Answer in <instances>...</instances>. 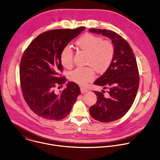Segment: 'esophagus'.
<instances>
[{
    "instance_id": "1",
    "label": "esophagus",
    "mask_w": 160,
    "mask_h": 160,
    "mask_svg": "<svg viewBox=\"0 0 160 160\" xmlns=\"http://www.w3.org/2000/svg\"><path fill=\"white\" fill-rule=\"evenodd\" d=\"M80 90H81V92H82V93H86V92H87L88 91V90L87 88H84V87H81V88H80Z\"/></svg>"
}]
</instances>
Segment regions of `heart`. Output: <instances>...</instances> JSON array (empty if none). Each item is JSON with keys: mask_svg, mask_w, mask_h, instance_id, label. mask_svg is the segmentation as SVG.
Returning a JSON list of instances; mask_svg holds the SVG:
<instances>
[{"mask_svg": "<svg viewBox=\"0 0 160 160\" xmlns=\"http://www.w3.org/2000/svg\"><path fill=\"white\" fill-rule=\"evenodd\" d=\"M81 50L87 52V63L93 67L98 72H105L111 65L115 53L113 44L108 40H102L98 36L85 33L75 42ZM62 64L71 67L73 63V52L68 45L65 46L60 55ZM92 67H78L70 73V78L74 82L85 85L95 78V70Z\"/></svg>", "mask_w": 160, "mask_h": 160, "instance_id": "heart-1", "label": "heart"}]
</instances>
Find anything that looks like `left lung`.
Masks as SVG:
<instances>
[{"mask_svg": "<svg viewBox=\"0 0 160 160\" xmlns=\"http://www.w3.org/2000/svg\"><path fill=\"white\" fill-rule=\"evenodd\" d=\"M89 31L110 38L115 49L111 65L93 83L103 89L108 88V97L94 91L97 101L89 109L92 118L108 123L123 117L134 102L140 82L137 63L130 45L119 34L106 29L91 28Z\"/></svg>", "mask_w": 160, "mask_h": 160, "instance_id": "8db88e82", "label": "left lung"}]
</instances>
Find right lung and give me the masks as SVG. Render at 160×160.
<instances>
[{
  "mask_svg": "<svg viewBox=\"0 0 160 160\" xmlns=\"http://www.w3.org/2000/svg\"><path fill=\"white\" fill-rule=\"evenodd\" d=\"M85 28L45 32L24 51L20 63V85L24 100L38 116L50 120L64 118L81 93L79 86L72 82L58 93L54 89L66 82L65 77H58L63 69L60 59L62 48Z\"/></svg>",
  "mask_w": 160,
  "mask_h": 160,
  "instance_id": "add662e5",
  "label": "right lung"
}]
</instances>
